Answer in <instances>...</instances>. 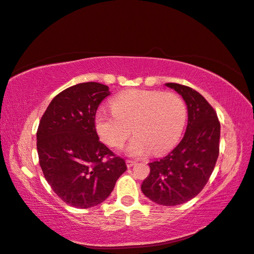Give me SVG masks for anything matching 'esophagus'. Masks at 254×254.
I'll list each match as a JSON object with an SVG mask.
<instances>
[{
  "mask_svg": "<svg viewBox=\"0 0 254 254\" xmlns=\"http://www.w3.org/2000/svg\"><path fill=\"white\" fill-rule=\"evenodd\" d=\"M136 161H133V160H127L126 161V164H127V166L128 167H131V166H133L134 164H136Z\"/></svg>",
  "mask_w": 254,
  "mask_h": 254,
  "instance_id": "esophagus-1",
  "label": "esophagus"
}]
</instances>
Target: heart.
Wrapping results in <instances>:
<instances>
[{"instance_id":"obj_1","label":"heart","mask_w":254,"mask_h":254,"mask_svg":"<svg viewBox=\"0 0 254 254\" xmlns=\"http://www.w3.org/2000/svg\"><path fill=\"white\" fill-rule=\"evenodd\" d=\"M113 111L100 109L94 117L99 137L112 148H122L132 132L127 152L143 156L152 150L162 154L174 148L187 121V106L174 92L133 89L112 101Z\"/></svg>"}]
</instances>
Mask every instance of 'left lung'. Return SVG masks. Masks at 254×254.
<instances>
[{
  "mask_svg": "<svg viewBox=\"0 0 254 254\" xmlns=\"http://www.w3.org/2000/svg\"><path fill=\"white\" fill-rule=\"evenodd\" d=\"M188 108L185 136L171 153L149 163L150 175L141 190L155 203L183 204L201 192L210 179L219 153L221 124L212 105L192 88L168 82Z\"/></svg>",
  "mask_w": 254,
  "mask_h": 254,
  "instance_id": "8db88e82",
  "label": "left lung"
}]
</instances>
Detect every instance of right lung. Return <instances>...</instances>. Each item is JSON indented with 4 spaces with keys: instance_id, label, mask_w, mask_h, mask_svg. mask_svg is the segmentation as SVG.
<instances>
[{
    "instance_id": "obj_1",
    "label": "right lung",
    "mask_w": 254,
    "mask_h": 254,
    "mask_svg": "<svg viewBox=\"0 0 254 254\" xmlns=\"http://www.w3.org/2000/svg\"><path fill=\"white\" fill-rule=\"evenodd\" d=\"M109 87L82 82L60 92L39 123L37 150L44 177L65 203L88 208L111 194L125 160L99 140L94 117Z\"/></svg>"
}]
</instances>
